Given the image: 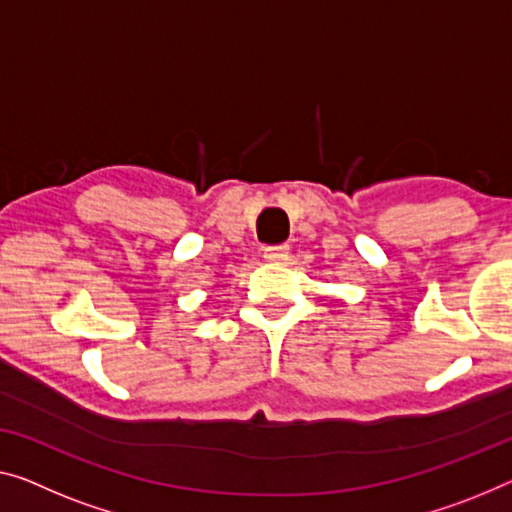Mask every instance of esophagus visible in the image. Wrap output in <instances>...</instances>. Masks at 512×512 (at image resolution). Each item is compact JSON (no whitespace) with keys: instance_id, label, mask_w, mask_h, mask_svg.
Returning <instances> with one entry per match:
<instances>
[{"instance_id":"obj_1","label":"esophagus","mask_w":512,"mask_h":512,"mask_svg":"<svg viewBox=\"0 0 512 512\" xmlns=\"http://www.w3.org/2000/svg\"><path fill=\"white\" fill-rule=\"evenodd\" d=\"M287 255H289L287 246H266L264 248L266 262H282V259H287Z\"/></svg>"}]
</instances>
